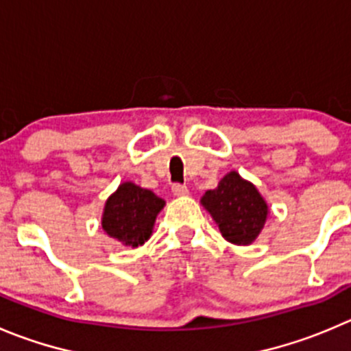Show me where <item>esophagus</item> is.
I'll use <instances>...</instances> for the list:
<instances>
[{"label": "esophagus", "instance_id": "34e87169", "mask_svg": "<svg viewBox=\"0 0 351 351\" xmlns=\"http://www.w3.org/2000/svg\"><path fill=\"white\" fill-rule=\"evenodd\" d=\"M172 193L176 196H184V195H188V188H186L184 184H179V182H176V184L172 186Z\"/></svg>", "mask_w": 351, "mask_h": 351}]
</instances>
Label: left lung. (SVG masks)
<instances>
[{"mask_svg":"<svg viewBox=\"0 0 351 351\" xmlns=\"http://www.w3.org/2000/svg\"><path fill=\"white\" fill-rule=\"evenodd\" d=\"M203 206L213 217L222 236L234 245H250L265 226L267 203L252 182L229 172L215 189L202 198Z\"/></svg>","mask_w":351,"mask_h":351,"instance_id":"left-lung-1","label":"left lung"}]
</instances>
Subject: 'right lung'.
<instances>
[{"mask_svg": "<svg viewBox=\"0 0 351 351\" xmlns=\"http://www.w3.org/2000/svg\"><path fill=\"white\" fill-rule=\"evenodd\" d=\"M163 205L165 202L149 189L123 182L106 199L101 226L108 236L136 248L152 236L153 223Z\"/></svg>", "mask_w": 351, "mask_h": 351, "instance_id": "add662e5", "label": "right lung"}]
</instances>
